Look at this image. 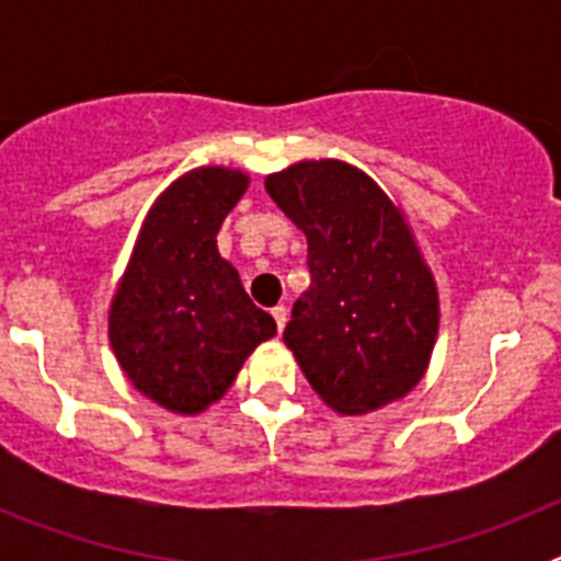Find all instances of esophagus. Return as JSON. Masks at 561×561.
<instances>
[{
  "label": "esophagus",
  "mask_w": 561,
  "mask_h": 561,
  "mask_svg": "<svg viewBox=\"0 0 561 561\" xmlns=\"http://www.w3.org/2000/svg\"><path fill=\"white\" fill-rule=\"evenodd\" d=\"M272 317H275L277 331H284L286 320H289V309H286V306H275V309H272Z\"/></svg>",
  "instance_id": "34e87169"
}]
</instances>
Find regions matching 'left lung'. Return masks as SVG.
Returning <instances> with one entry per match:
<instances>
[{
  "label": "left lung",
  "instance_id": "obj_1",
  "mask_svg": "<svg viewBox=\"0 0 561 561\" xmlns=\"http://www.w3.org/2000/svg\"><path fill=\"white\" fill-rule=\"evenodd\" d=\"M266 193L309 241L311 284L284 342L317 396L359 415L410 393L433 354L438 295L399 207L336 160L272 173Z\"/></svg>",
  "mask_w": 561,
  "mask_h": 561
}]
</instances>
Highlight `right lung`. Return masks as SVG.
<instances>
[{"mask_svg":"<svg viewBox=\"0 0 561 561\" xmlns=\"http://www.w3.org/2000/svg\"><path fill=\"white\" fill-rule=\"evenodd\" d=\"M244 191V173L227 168L173 182L148 213L112 300L114 356L137 390L173 413L221 399L252 348L277 331L216 247Z\"/></svg>","mask_w":561,"mask_h":561,"instance_id":"1","label":"right lung"}]
</instances>
